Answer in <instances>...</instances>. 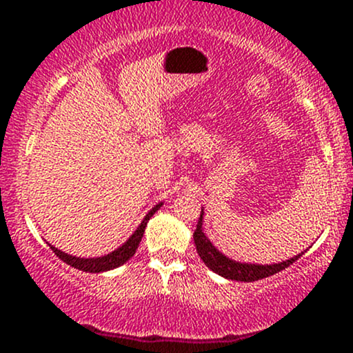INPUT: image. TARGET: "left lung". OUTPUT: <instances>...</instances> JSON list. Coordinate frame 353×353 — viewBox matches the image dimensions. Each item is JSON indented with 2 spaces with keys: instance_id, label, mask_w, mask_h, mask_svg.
Segmentation results:
<instances>
[{
  "instance_id": "1",
  "label": "left lung",
  "mask_w": 353,
  "mask_h": 353,
  "mask_svg": "<svg viewBox=\"0 0 353 353\" xmlns=\"http://www.w3.org/2000/svg\"><path fill=\"white\" fill-rule=\"evenodd\" d=\"M203 225V212L199 215L196 230L193 234L194 245H196V251L199 258L203 259L206 266H208L212 272H215L216 275L223 276V279L229 280H237V282H256V280L266 279V276H272L275 273L282 272L287 266H290L292 263L297 261L302 254L294 256V258L287 259V261L279 263V265H251V263H239L232 261L230 258L223 256L219 249L215 248L208 241V237L205 236V232L201 230Z\"/></svg>"
}]
</instances>
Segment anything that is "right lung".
I'll return each instance as SVG.
<instances>
[{
  "mask_svg": "<svg viewBox=\"0 0 353 353\" xmlns=\"http://www.w3.org/2000/svg\"><path fill=\"white\" fill-rule=\"evenodd\" d=\"M162 206V203H159V205H155L154 208L150 210V212L147 213V216L143 219V222L140 223V227H138L137 230H134L133 236L130 237V239L126 241L121 248H117L116 251H112L110 254L108 256H102V258H77V256H70L66 254V252L59 251L58 248H52V252H54L56 256H58L61 261H65L66 265L73 266V268L77 270H81V272H88V273H101V272H108V270H114L117 268V266L124 265V263L128 261V259L131 258V256L137 252L138 249V244H140L141 237H143V232H145V227H147V222L150 220V216L154 215L157 210Z\"/></svg>",
  "mask_w": 353,
  "mask_h": 353,
  "instance_id": "1",
  "label": "right lung"
}]
</instances>
